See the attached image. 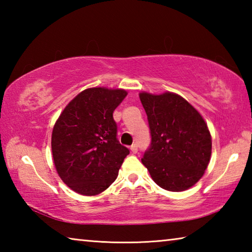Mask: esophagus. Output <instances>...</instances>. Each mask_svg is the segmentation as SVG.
<instances>
[{
	"label": "esophagus",
	"mask_w": 252,
	"mask_h": 252,
	"mask_svg": "<svg viewBox=\"0 0 252 252\" xmlns=\"http://www.w3.org/2000/svg\"><path fill=\"white\" fill-rule=\"evenodd\" d=\"M130 150H131L132 153H136V152H138V146H136L135 143L132 144L131 148H130Z\"/></svg>",
	"instance_id": "obj_1"
}]
</instances>
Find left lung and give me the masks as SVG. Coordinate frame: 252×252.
I'll return each mask as SVG.
<instances>
[{
    "instance_id": "8db88e82",
    "label": "left lung",
    "mask_w": 252,
    "mask_h": 252,
    "mask_svg": "<svg viewBox=\"0 0 252 252\" xmlns=\"http://www.w3.org/2000/svg\"><path fill=\"white\" fill-rule=\"evenodd\" d=\"M151 146L141 159L162 189L180 192L202 178L211 157V134L197 110L181 95L141 92Z\"/></svg>"
}]
</instances>
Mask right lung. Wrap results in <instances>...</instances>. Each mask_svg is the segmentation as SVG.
Instances as JSON below:
<instances>
[{
	"label": "right lung",
	"mask_w": 252,
	"mask_h": 252,
	"mask_svg": "<svg viewBox=\"0 0 252 252\" xmlns=\"http://www.w3.org/2000/svg\"><path fill=\"white\" fill-rule=\"evenodd\" d=\"M126 94L123 89H87L69 102L55 122L51 139L55 169L76 193L103 192L129 155V149L118 141L113 120V111Z\"/></svg>",
	"instance_id": "obj_1"
}]
</instances>
